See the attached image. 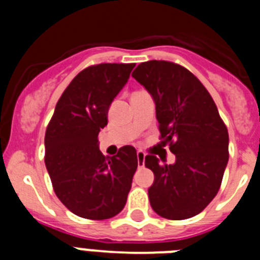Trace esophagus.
<instances>
[{
  "instance_id": "obj_1",
  "label": "esophagus",
  "mask_w": 260,
  "mask_h": 260,
  "mask_svg": "<svg viewBox=\"0 0 260 260\" xmlns=\"http://www.w3.org/2000/svg\"><path fill=\"white\" fill-rule=\"evenodd\" d=\"M137 158H138V165L139 167H143L144 165V158H146V153L143 151H138L137 152Z\"/></svg>"
}]
</instances>
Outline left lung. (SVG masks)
Masks as SVG:
<instances>
[{
  "label": "left lung",
  "instance_id": "8db88e82",
  "mask_svg": "<svg viewBox=\"0 0 260 260\" xmlns=\"http://www.w3.org/2000/svg\"><path fill=\"white\" fill-rule=\"evenodd\" d=\"M132 75L152 96L160 134L176 155L169 165L146 156L144 165L155 174L151 207L165 219H189L219 191L229 160L228 128L210 92L183 66L153 59Z\"/></svg>",
  "mask_w": 260,
  "mask_h": 260
}]
</instances>
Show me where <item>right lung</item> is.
<instances>
[{
    "mask_svg": "<svg viewBox=\"0 0 260 260\" xmlns=\"http://www.w3.org/2000/svg\"><path fill=\"white\" fill-rule=\"evenodd\" d=\"M134 63L84 69L59 98L45 132V165L59 201L77 216L105 220L123 210L138 168L137 151L123 146L105 157L99 133Z\"/></svg>",
    "mask_w": 260,
    "mask_h": 260,
    "instance_id": "obj_1",
    "label": "right lung"
}]
</instances>
